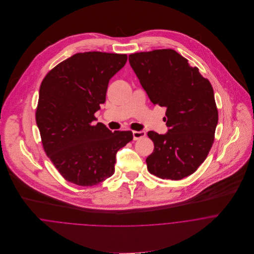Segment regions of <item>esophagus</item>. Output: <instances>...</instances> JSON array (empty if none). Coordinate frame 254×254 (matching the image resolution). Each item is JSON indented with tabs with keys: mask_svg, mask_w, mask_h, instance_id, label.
<instances>
[{
	"mask_svg": "<svg viewBox=\"0 0 254 254\" xmlns=\"http://www.w3.org/2000/svg\"><path fill=\"white\" fill-rule=\"evenodd\" d=\"M145 136V131H133V139L135 141L140 140L142 138H144Z\"/></svg>",
	"mask_w": 254,
	"mask_h": 254,
	"instance_id": "1",
	"label": "esophagus"
}]
</instances>
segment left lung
<instances>
[{"instance_id":"left-lung-1","label":"left lung","mask_w":254,"mask_h":254,"mask_svg":"<svg viewBox=\"0 0 254 254\" xmlns=\"http://www.w3.org/2000/svg\"><path fill=\"white\" fill-rule=\"evenodd\" d=\"M129 63L153 105L166 108L164 135L149 131L150 174L181 180L205 160L214 142L218 110L210 82L171 49L136 53Z\"/></svg>"}]
</instances>
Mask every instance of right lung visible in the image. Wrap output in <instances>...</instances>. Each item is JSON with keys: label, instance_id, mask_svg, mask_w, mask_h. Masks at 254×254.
Here are the masks:
<instances>
[{"label": "right lung", "instance_id": "obj_1", "mask_svg": "<svg viewBox=\"0 0 254 254\" xmlns=\"http://www.w3.org/2000/svg\"><path fill=\"white\" fill-rule=\"evenodd\" d=\"M126 62L127 55L78 53L42 81L37 126L46 154L66 181L83 187L105 181L114 173L117 151L133 140L131 131L94 123L109 80Z\"/></svg>", "mask_w": 254, "mask_h": 254}]
</instances>
